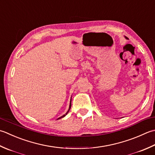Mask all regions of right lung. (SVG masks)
Returning a JSON list of instances; mask_svg holds the SVG:
<instances>
[{
    "label": "right lung",
    "mask_w": 155,
    "mask_h": 155,
    "mask_svg": "<svg viewBox=\"0 0 155 155\" xmlns=\"http://www.w3.org/2000/svg\"><path fill=\"white\" fill-rule=\"evenodd\" d=\"M71 103H70V106H69V109H68V111H67V112H66V114H64V115H63V116H61V117H59V118H58V119H60V118H62V117H64V116H66V114H67L68 113V111H69V110H70V109H71Z\"/></svg>",
    "instance_id": "obj_1"
}]
</instances>
